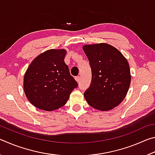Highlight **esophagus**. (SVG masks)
Listing matches in <instances>:
<instances>
[{
    "mask_svg": "<svg viewBox=\"0 0 155 155\" xmlns=\"http://www.w3.org/2000/svg\"><path fill=\"white\" fill-rule=\"evenodd\" d=\"M75 80L77 81L78 83V82H80V81H81V77H79V76H77V77H75Z\"/></svg>",
    "mask_w": 155,
    "mask_h": 155,
    "instance_id": "esophagus-1",
    "label": "esophagus"
}]
</instances>
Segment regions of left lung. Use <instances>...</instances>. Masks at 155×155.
<instances>
[{
    "instance_id": "left-lung-1",
    "label": "left lung",
    "mask_w": 155,
    "mask_h": 155,
    "mask_svg": "<svg viewBox=\"0 0 155 155\" xmlns=\"http://www.w3.org/2000/svg\"><path fill=\"white\" fill-rule=\"evenodd\" d=\"M91 69L90 87L84 96L91 107L108 111L124 100L130 84V72L127 60L115 47L108 44L85 45Z\"/></svg>"
}]
</instances>
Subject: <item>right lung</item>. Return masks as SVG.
I'll list each match as a JSON object with an SVG mask.
<instances>
[{
  "instance_id": "obj_1",
  "label": "right lung",
  "mask_w": 155,
  "mask_h": 155,
  "mask_svg": "<svg viewBox=\"0 0 155 155\" xmlns=\"http://www.w3.org/2000/svg\"><path fill=\"white\" fill-rule=\"evenodd\" d=\"M66 51L48 50L31 62L24 77V90L30 103L44 111H53L67 103L78 83L65 64Z\"/></svg>"
}]
</instances>
